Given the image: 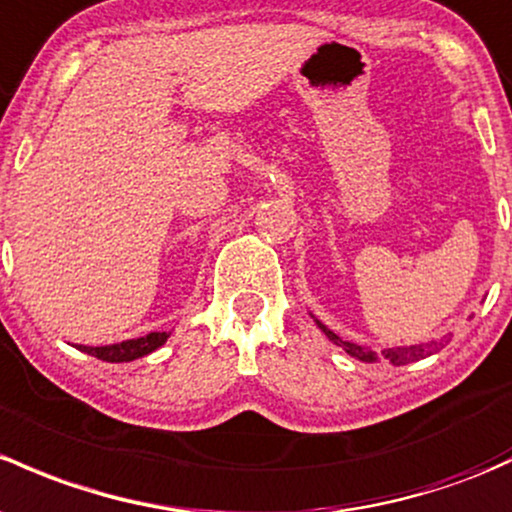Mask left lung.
Masks as SVG:
<instances>
[{"label":"left lung","mask_w":512,"mask_h":512,"mask_svg":"<svg viewBox=\"0 0 512 512\" xmlns=\"http://www.w3.org/2000/svg\"><path fill=\"white\" fill-rule=\"evenodd\" d=\"M316 326L321 328V331L326 333L328 341H333L336 346H341L343 351H346L348 355H353L355 360H363V363H378L380 358H385L387 363L392 365H407V363H417V360L427 358V355L437 353L441 343L439 341H432V343H417V346H397V348H385V351L375 353L370 351V348L365 346H358V343H351V341H343L341 336H336V333L331 331V328H326L324 324H321L319 319H314Z\"/></svg>","instance_id":"obj_1"}]
</instances>
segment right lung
<instances>
[{"label": "right lung", "mask_w": 512, "mask_h": 512, "mask_svg": "<svg viewBox=\"0 0 512 512\" xmlns=\"http://www.w3.org/2000/svg\"><path fill=\"white\" fill-rule=\"evenodd\" d=\"M169 331H152L147 336L129 338V341L122 343H110V346H75L78 351L95 355V358L105 360V363H129V360L144 358V355L154 353L159 346H164L166 338H169Z\"/></svg>", "instance_id": "add662e5"}]
</instances>
